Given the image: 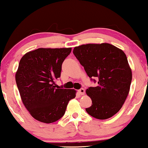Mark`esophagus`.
Returning a JSON list of instances; mask_svg holds the SVG:
<instances>
[{"mask_svg": "<svg viewBox=\"0 0 148 148\" xmlns=\"http://www.w3.org/2000/svg\"><path fill=\"white\" fill-rule=\"evenodd\" d=\"M78 92L80 95H84V94H85V90L84 88H80V90H78Z\"/></svg>", "mask_w": 148, "mask_h": 148, "instance_id": "esophagus-1", "label": "esophagus"}]
</instances>
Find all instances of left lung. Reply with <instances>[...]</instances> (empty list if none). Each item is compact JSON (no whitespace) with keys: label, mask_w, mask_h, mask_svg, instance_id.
I'll return each instance as SVG.
<instances>
[{"label":"left lung","mask_w":148,"mask_h":148,"mask_svg":"<svg viewBox=\"0 0 148 148\" xmlns=\"http://www.w3.org/2000/svg\"><path fill=\"white\" fill-rule=\"evenodd\" d=\"M73 53L91 80L98 79L97 86L86 90L92 103L86 111L99 120L111 118L122 107L130 88L132 74L126 55L108 43L76 46Z\"/></svg>","instance_id":"8db88e82"}]
</instances>
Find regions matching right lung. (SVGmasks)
I'll list each match as a JSON object with an SVG mask.
<instances>
[{
  "label": "right lung",
  "instance_id": "add662e5",
  "mask_svg": "<svg viewBox=\"0 0 148 148\" xmlns=\"http://www.w3.org/2000/svg\"><path fill=\"white\" fill-rule=\"evenodd\" d=\"M72 48H38L24 55L15 76L22 101L30 115L50 123L64 115L76 90L58 89L55 80L60 77L62 64Z\"/></svg>",
  "mask_w": 148,
  "mask_h": 148
}]
</instances>
